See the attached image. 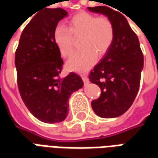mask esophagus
<instances>
[{"mask_svg": "<svg viewBox=\"0 0 158 158\" xmlns=\"http://www.w3.org/2000/svg\"><path fill=\"white\" fill-rule=\"evenodd\" d=\"M81 78H82L83 81H84V84H85V85H87V84L89 83V79H88V77H87L85 74H81Z\"/></svg>", "mask_w": 158, "mask_h": 158, "instance_id": "esophagus-1", "label": "esophagus"}]
</instances>
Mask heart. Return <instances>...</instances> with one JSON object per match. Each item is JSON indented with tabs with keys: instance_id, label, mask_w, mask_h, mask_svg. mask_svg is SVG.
<instances>
[{
	"instance_id": "heart-1",
	"label": "heart",
	"mask_w": 158,
	"mask_h": 158,
	"mask_svg": "<svg viewBox=\"0 0 158 158\" xmlns=\"http://www.w3.org/2000/svg\"><path fill=\"white\" fill-rule=\"evenodd\" d=\"M53 38L56 45L63 57L71 56L74 40L80 39V50L67 62L68 69L76 72H85L96 62V56L101 57L109 51L115 38V27L106 16L79 12L69 19V28L56 26Z\"/></svg>"
}]
</instances>
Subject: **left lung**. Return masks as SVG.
Wrapping results in <instances>:
<instances>
[{
    "instance_id": "8db88e82",
    "label": "left lung",
    "mask_w": 158,
    "mask_h": 158,
    "mask_svg": "<svg viewBox=\"0 0 158 158\" xmlns=\"http://www.w3.org/2000/svg\"><path fill=\"white\" fill-rule=\"evenodd\" d=\"M88 9L108 17L115 27L113 45L90 71L89 79L102 91L99 98L91 102L94 112L102 118H116L125 113L135 99L144 56L139 39L124 16L104 6Z\"/></svg>"
}]
</instances>
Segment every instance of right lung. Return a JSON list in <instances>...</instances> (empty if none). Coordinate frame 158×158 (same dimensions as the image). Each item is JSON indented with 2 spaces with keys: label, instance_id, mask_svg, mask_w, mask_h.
Instances as JSON below:
<instances>
[{
  "label": "right lung",
  "instance_id": "obj_1",
  "mask_svg": "<svg viewBox=\"0 0 158 158\" xmlns=\"http://www.w3.org/2000/svg\"><path fill=\"white\" fill-rule=\"evenodd\" d=\"M68 15L62 8H44L23 30L15 52L20 96L36 118L46 123L63 121L68 100L84 85L74 73L62 79L63 60L53 38L58 22Z\"/></svg>",
  "mask_w": 158,
  "mask_h": 158
}]
</instances>
